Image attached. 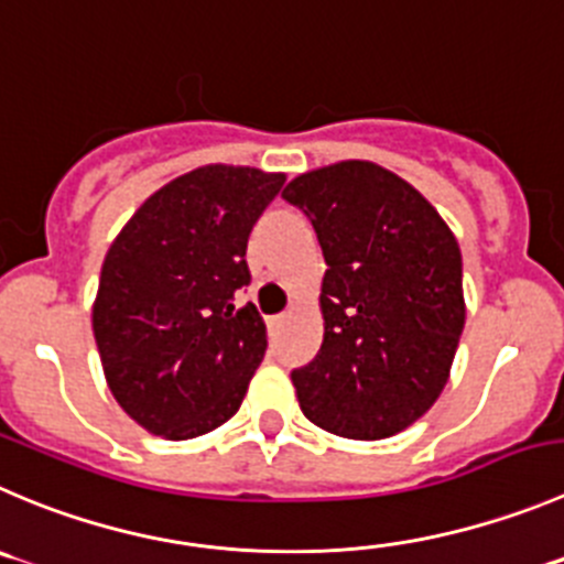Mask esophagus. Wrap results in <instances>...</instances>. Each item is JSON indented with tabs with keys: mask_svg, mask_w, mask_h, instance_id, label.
Listing matches in <instances>:
<instances>
[{
	"mask_svg": "<svg viewBox=\"0 0 564 564\" xmlns=\"http://www.w3.org/2000/svg\"><path fill=\"white\" fill-rule=\"evenodd\" d=\"M285 324H288V315L285 313L268 318V326H271V329H282V326H285Z\"/></svg>",
	"mask_w": 564,
	"mask_h": 564,
	"instance_id": "obj_1",
	"label": "esophagus"
}]
</instances>
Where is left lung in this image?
I'll list each match as a JSON object with an SVG mask.
<instances>
[{"mask_svg":"<svg viewBox=\"0 0 564 564\" xmlns=\"http://www.w3.org/2000/svg\"><path fill=\"white\" fill-rule=\"evenodd\" d=\"M282 196L307 213L326 260L324 343L291 373L302 412L340 437H393L452 373L465 326L457 238L410 182L368 160L299 174Z\"/></svg>","mask_w":564,"mask_h":564,"instance_id":"obj_1","label":"left lung"}]
</instances>
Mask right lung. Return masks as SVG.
Returning <instances> with one entry per match:
<instances>
[{
	"instance_id": "right-lung-1",
	"label": "right lung",
	"mask_w": 564,
	"mask_h": 564,
	"mask_svg": "<svg viewBox=\"0 0 564 564\" xmlns=\"http://www.w3.org/2000/svg\"><path fill=\"white\" fill-rule=\"evenodd\" d=\"M285 174L202 165L154 191L101 262L94 337L110 393L147 432L191 440L243 404L268 335L246 243Z\"/></svg>"
}]
</instances>
